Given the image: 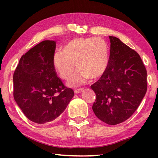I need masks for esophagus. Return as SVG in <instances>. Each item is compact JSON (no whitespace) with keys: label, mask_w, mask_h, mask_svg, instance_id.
<instances>
[{"label":"esophagus","mask_w":158,"mask_h":158,"mask_svg":"<svg viewBox=\"0 0 158 158\" xmlns=\"http://www.w3.org/2000/svg\"><path fill=\"white\" fill-rule=\"evenodd\" d=\"M83 90H84V89H77L74 90V93H76V94H78V93L82 92Z\"/></svg>","instance_id":"obj_1"}]
</instances>
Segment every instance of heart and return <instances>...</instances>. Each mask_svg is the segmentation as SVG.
<instances>
[{"label": "heart", "instance_id": "b5f03b06", "mask_svg": "<svg viewBox=\"0 0 158 158\" xmlns=\"http://www.w3.org/2000/svg\"><path fill=\"white\" fill-rule=\"evenodd\" d=\"M109 53L106 42L101 37L82 38L69 40L62 48V52L56 53L53 66L61 79L68 80L75 69V76L68 85L75 86L84 84L90 77L97 79L103 75L109 65Z\"/></svg>", "mask_w": 158, "mask_h": 158}]
</instances>
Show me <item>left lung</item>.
Instances as JSON below:
<instances>
[{
	"mask_svg": "<svg viewBox=\"0 0 158 158\" xmlns=\"http://www.w3.org/2000/svg\"><path fill=\"white\" fill-rule=\"evenodd\" d=\"M109 37L107 69L90 87L96 95L92 106L95 116L114 125L126 121L139 106L147 90V72L135 50L116 37Z\"/></svg>",
	"mask_w": 158,
	"mask_h": 158,
	"instance_id": "8db88e82",
	"label": "left lung"
}]
</instances>
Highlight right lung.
<instances>
[{"instance_id": "right-lung-1", "label": "right lung", "mask_w": 158, "mask_h": 158, "mask_svg": "<svg viewBox=\"0 0 158 158\" xmlns=\"http://www.w3.org/2000/svg\"><path fill=\"white\" fill-rule=\"evenodd\" d=\"M56 42L44 40L20 58L13 75L14 98L25 116L35 123L54 121L74 96L53 66Z\"/></svg>"}]
</instances>
